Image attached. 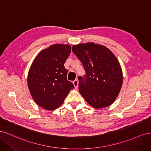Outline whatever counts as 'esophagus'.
Instances as JSON below:
<instances>
[{
    "instance_id": "obj_1",
    "label": "esophagus",
    "mask_w": 151,
    "mask_h": 151,
    "mask_svg": "<svg viewBox=\"0 0 151 151\" xmlns=\"http://www.w3.org/2000/svg\"><path fill=\"white\" fill-rule=\"evenodd\" d=\"M73 84H74V86L75 88H77V87H78L79 82H78V81H77V80L76 79V80H75V81H73Z\"/></svg>"
}]
</instances>
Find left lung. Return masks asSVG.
Wrapping results in <instances>:
<instances>
[{
	"label": "left lung",
	"instance_id": "obj_1",
	"mask_svg": "<svg viewBox=\"0 0 151 151\" xmlns=\"http://www.w3.org/2000/svg\"><path fill=\"white\" fill-rule=\"evenodd\" d=\"M72 50L86 71L84 78H78L82 96L96 109L110 106L123 83L122 70L115 55L104 45L92 42L74 45Z\"/></svg>",
	"mask_w": 151,
	"mask_h": 151
}]
</instances>
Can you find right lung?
Wrapping results in <instances>:
<instances>
[{"mask_svg": "<svg viewBox=\"0 0 151 151\" xmlns=\"http://www.w3.org/2000/svg\"><path fill=\"white\" fill-rule=\"evenodd\" d=\"M70 52L69 45L55 44L41 51L32 63L28 88L35 103L42 108H58L74 88L67 79L68 71L63 65Z\"/></svg>", "mask_w": 151, "mask_h": 151, "instance_id": "add662e5", "label": "right lung"}]
</instances>
